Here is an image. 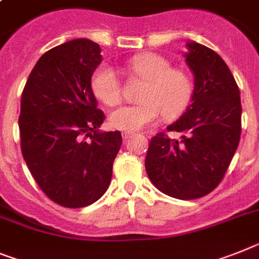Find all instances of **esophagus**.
I'll list each match as a JSON object with an SVG mask.
<instances>
[{
    "label": "esophagus",
    "mask_w": 259,
    "mask_h": 259,
    "mask_svg": "<svg viewBox=\"0 0 259 259\" xmlns=\"http://www.w3.org/2000/svg\"><path fill=\"white\" fill-rule=\"evenodd\" d=\"M132 132H127V131H124L123 132V134H121V136H123V139H124V140H127V139H130L132 136Z\"/></svg>",
    "instance_id": "1"
}]
</instances>
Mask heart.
Returning <instances> with one entry per match:
<instances>
[{"label": "heart", "instance_id": "obj_1", "mask_svg": "<svg viewBox=\"0 0 259 259\" xmlns=\"http://www.w3.org/2000/svg\"><path fill=\"white\" fill-rule=\"evenodd\" d=\"M128 68L145 81L140 103L124 105L108 116L111 127L134 132L156 123L163 114L174 118L187 107L193 94V82L185 70L171 68L169 60L157 54L136 55ZM92 89L98 101L115 106L120 101V82L111 65L103 63L94 70Z\"/></svg>", "mask_w": 259, "mask_h": 259}]
</instances>
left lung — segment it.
<instances>
[{
  "label": "left lung",
  "mask_w": 259,
  "mask_h": 259,
  "mask_svg": "<svg viewBox=\"0 0 259 259\" xmlns=\"http://www.w3.org/2000/svg\"><path fill=\"white\" fill-rule=\"evenodd\" d=\"M186 64L193 72L191 105L167 125L181 134H158L149 143L145 170L161 193L182 200L207 195L218 186L240 143V90L228 65L211 48L187 41Z\"/></svg>",
  "instance_id": "left-lung-1"
}]
</instances>
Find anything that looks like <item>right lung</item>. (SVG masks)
Returning <instances> with one entry per match:
<instances>
[{
	"instance_id": "1",
	"label": "right lung",
	"mask_w": 259,
	"mask_h": 259,
	"mask_svg": "<svg viewBox=\"0 0 259 259\" xmlns=\"http://www.w3.org/2000/svg\"><path fill=\"white\" fill-rule=\"evenodd\" d=\"M101 48L74 39L37 60L22 93L21 149L34 180L55 203L69 208L97 202L110 186L121 145L119 131L99 130L92 76Z\"/></svg>"
}]
</instances>
